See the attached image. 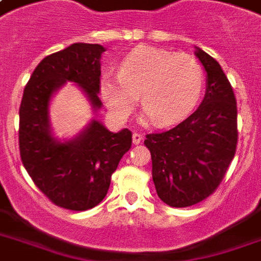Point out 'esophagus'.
I'll list each match as a JSON object with an SVG mask.
<instances>
[{"instance_id":"esophagus-1","label":"esophagus","mask_w":261,"mask_h":261,"mask_svg":"<svg viewBox=\"0 0 261 261\" xmlns=\"http://www.w3.org/2000/svg\"><path fill=\"white\" fill-rule=\"evenodd\" d=\"M141 141H142V135L138 134V133H134V134H133V143H134V145H138V143H141Z\"/></svg>"}]
</instances>
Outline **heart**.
<instances>
[{
    "label": "heart",
    "instance_id": "1",
    "mask_svg": "<svg viewBox=\"0 0 261 261\" xmlns=\"http://www.w3.org/2000/svg\"><path fill=\"white\" fill-rule=\"evenodd\" d=\"M203 84V69L194 57L142 46L122 59L119 74L101 75L100 96L118 120H126L141 97L145 116L169 126L191 114Z\"/></svg>",
    "mask_w": 261,
    "mask_h": 261
}]
</instances>
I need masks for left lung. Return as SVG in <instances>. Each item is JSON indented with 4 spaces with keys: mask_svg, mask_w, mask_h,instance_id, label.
<instances>
[{
    "mask_svg": "<svg viewBox=\"0 0 261 261\" xmlns=\"http://www.w3.org/2000/svg\"><path fill=\"white\" fill-rule=\"evenodd\" d=\"M207 73L206 94L194 114L164 133L147 134L151 174L159 198L171 207H188L214 192L236 154L237 102L219 63L196 47Z\"/></svg>",
    "mask_w": 261,
    "mask_h": 261,
    "instance_id": "obj_1",
    "label": "left lung"
}]
</instances>
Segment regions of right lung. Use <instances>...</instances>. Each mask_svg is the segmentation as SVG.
<instances>
[{
	"label": "right lung",
	"mask_w": 261,
	"mask_h": 261,
	"mask_svg": "<svg viewBox=\"0 0 261 261\" xmlns=\"http://www.w3.org/2000/svg\"><path fill=\"white\" fill-rule=\"evenodd\" d=\"M104 51L100 44L74 43L46 57L24 88L18 111L22 165L35 186L67 210H89L106 198L111 176L133 142L128 128L111 133L96 119L70 141L61 142L51 133L50 101L66 81L85 92L94 112L101 108L98 92Z\"/></svg>",
	"instance_id": "1"
}]
</instances>
